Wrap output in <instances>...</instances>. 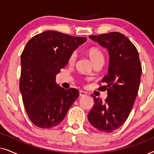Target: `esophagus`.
<instances>
[{"label":"esophagus","mask_w":154,"mask_h":154,"mask_svg":"<svg viewBox=\"0 0 154 154\" xmlns=\"http://www.w3.org/2000/svg\"><path fill=\"white\" fill-rule=\"evenodd\" d=\"M86 94H87V92L83 91V90H80V91H79L80 97H84V96H85Z\"/></svg>","instance_id":"34e87169"}]
</instances>
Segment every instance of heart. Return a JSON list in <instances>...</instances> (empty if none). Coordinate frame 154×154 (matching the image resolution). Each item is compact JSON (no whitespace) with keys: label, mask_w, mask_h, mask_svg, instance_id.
Listing matches in <instances>:
<instances>
[{"label":"heart","mask_w":154,"mask_h":154,"mask_svg":"<svg viewBox=\"0 0 154 154\" xmlns=\"http://www.w3.org/2000/svg\"><path fill=\"white\" fill-rule=\"evenodd\" d=\"M88 54H89L90 59L92 61V62L95 63L99 61H104V54H103L102 52L98 48H90L88 50ZM77 58V52L75 51H73L71 52L69 58V62L70 64H73L75 62Z\"/></svg>","instance_id":"b5f03b06"}]
</instances>
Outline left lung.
<instances>
[{"mask_svg": "<svg viewBox=\"0 0 154 154\" xmlns=\"http://www.w3.org/2000/svg\"><path fill=\"white\" fill-rule=\"evenodd\" d=\"M106 48L109 54L108 74L100 90H107L102 100L92 95L94 105L88 118L91 125L101 132H111L121 127L129 116L140 88L142 66L133 43L119 32L89 36Z\"/></svg>", "mask_w": 154, "mask_h": 154, "instance_id": "8db88e82", "label": "left lung"}]
</instances>
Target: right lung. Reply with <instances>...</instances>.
<instances>
[{"mask_svg":"<svg viewBox=\"0 0 154 154\" xmlns=\"http://www.w3.org/2000/svg\"><path fill=\"white\" fill-rule=\"evenodd\" d=\"M86 38L55 31L35 35L26 43L21 55L20 90L31 121L41 128L60 124L79 97L75 88L65 90L56 84V75Z\"/></svg>","mask_w":154,"mask_h":154,"instance_id":"right-lung-1","label":"right lung"}]
</instances>
